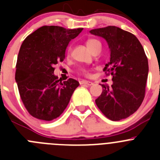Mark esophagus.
I'll return each mask as SVG.
<instances>
[{"label":"esophagus","instance_id":"esophagus-1","mask_svg":"<svg viewBox=\"0 0 160 160\" xmlns=\"http://www.w3.org/2000/svg\"><path fill=\"white\" fill-rule=\"evenodd\" d=\"M79 83L81 85H87V86H92V85H94L92 82L86 81V80H82V81L79 82Z\"/></svg>","mask_w":160,"mask_h":160}]
</instances>
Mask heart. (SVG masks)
I'll list each match as a JSON object with an SVG mask.
<instances>
[{"label": "heart", "mask_w": 160, "mask_h": 160, "mask_svg": "<svg viewBox=\"0 0 160 160\" xmlns=\"http://www.w3.org/2000/svg\"><path fill=\"white\" fill-rule=\"evenodd\" d=\"M98 44H100V42L98 40H96V39H94V38H90V39H88V40L87 41V46L90 51H92L93 49H94ZM69 53H70V51H69ZM81 73H82V74H85V75H89V71L87 69H82Z\"/></svg>", "instance_id": "heart-1"}]
</instances>
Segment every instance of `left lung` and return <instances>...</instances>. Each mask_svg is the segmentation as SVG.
Instances as JSON below:
<instances>
[{"mask_svg": "<svg viewBox=\"0 0 160 160\" xmlns=\"http://www.w3.org/2000/svg\"><path fill=\"white\" fill-rule=\"evenodd\" d=\"M90 32L107 41L111 60L103 71L113 76L111 88L102 85V92L95 100L96 105L112 121L128 118L138 110L145 97L148 61L143 47L135 35L116 26Z\"/></svg>", "mask_w": 160, "mask_h": 160, "instance_id": "left-lung-1", "label": "left lung"}]
</instances>
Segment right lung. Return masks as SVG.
I'll list each match as a JSON object with an SVG mask.
<instances>
[{"mask_svg": "<svg viewBox=\"0 0 160 160\" xmlns=\"http://www.w3.org/2000/svg\"><path fill=\"white\" fill-rule=\"evenodd\" d=\"M82 29L44 25L22 42L15 80L22 102L32 117L51 121L60 116L69 104L79 82L73 78L59 82L53 66L64 60L69 42Z\"/></svg>", "mask_w": 160, "mask_h": 160, "instance_id": "right-lung-1", "label": "right lung"}]
</instances>
